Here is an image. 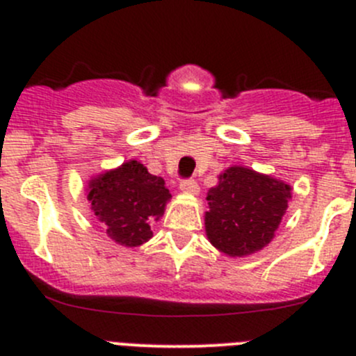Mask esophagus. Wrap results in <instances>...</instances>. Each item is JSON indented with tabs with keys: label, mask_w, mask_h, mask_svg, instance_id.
I'll use <instances>...</instances> for the list:
<instances>
[{
	"label": "esophagus",
	"mask_w": 356,
	"mask_h": 356,
	"mask_svg": "<svg viewBox=\"0 0 356 356\" xmlns=\"http://www.w3.org/2000/svg\"><path fill=\"white\" fill-rule=\"evenodd\" d=\"M181 191L186 193V195L196 196L200 193V186L195 179H186V181H181Z\"/></svg>",
	"instance_id": "esophagus-1"
}]
</instances>
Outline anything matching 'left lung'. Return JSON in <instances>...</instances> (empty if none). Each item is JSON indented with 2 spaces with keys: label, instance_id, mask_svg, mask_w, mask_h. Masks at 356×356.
<instances>
[{
  "label": "left lung",
  "instance_id": "obj_1",
  "mask_svg": "<svg viewBox=\"0 0 356 356\" xmlns=\"http://www.w3.org/2000/svg\"><path fill=\"white\" fill-rule=\"evenodd\" d=\"M204 231L229 257H246L274 239L288 210L291 186L246 167H229L208 191Z\"/></svg>",
  "mask_w": 356,
  "mask_h": 356
}]
</instances>
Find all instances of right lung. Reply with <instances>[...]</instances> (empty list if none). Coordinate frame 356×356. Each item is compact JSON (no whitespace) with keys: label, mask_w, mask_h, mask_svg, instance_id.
Returning a JSON list of instances; mask_svg holds the SVG:
<instances>
[{"label":"right lung","mask_w":356,"mask_h":356,"mask_svg":"<svg viewBox=\"0 0 356 356\" xmlns=\"http://www.w3.org/2000/svg\"><path fill=\"white\" fill-rule=\"evenodd\" d=\"M88 200L108 238L134 248L153 238L152 225L163 215L170 193L163 179L149 174L139 161L129 160L92 177Z\"/></svg>","instance_id":"add662e5"}]
</instances>
